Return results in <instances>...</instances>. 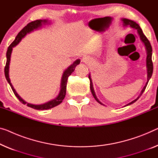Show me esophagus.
<instances>
[{
    "label": "esophagus",
    "instance_id": "obj_1",
    "mask_svg": "<svg viewBox=\"0 0 158 158\" xmlns=\"http://www.w3.org/2000/svg\"><path fill=\"white\" fill-rule=\"evenodd\" d=\"M81 62H83L84 63H86V64H88V63L90 62V59H89L88 56H84V57L82 58Z\"/></svg>",
    "mask_w": 158,
    "mask_h": 158
}]
</instances>
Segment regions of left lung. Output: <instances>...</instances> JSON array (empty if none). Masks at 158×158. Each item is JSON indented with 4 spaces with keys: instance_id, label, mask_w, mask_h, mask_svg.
Segmentation results:
<instances>
[{
    "instance_id": "obj_1",
    "label": "left lung",
    "mask_w": 158,
    "mask_h": 158,
    "mask_svg": "<svg viewBox=\"0 0 158 158\" xmlns=\"http://www.w3.org/2000/svg\"><path fill=\"white\" fill-rule=\"evenodd\" d=\"M122 23H123V27H131V28H133L134 30H137V33L138 35H139L140 37V39L141 42H143V44H144L145 46V50H146V54H147V57H146V68H147V82L146 84H145V86L143 87L142 91H141V92L140 94V95L138 96L137 98H135V100H133V102H131L130 103H128V104L125 105V106H129L132 104V103H135L136 101H137L138 98L140 97V96L142 95L143 93L144 92L145 88H146V86L148 85V81H149V80L152 77V72H153V64H152V47H151V44H150V42L147 39V37L145 36V35L143 34V30L141 29L140 27L139 26V25L137 24L135 21L133 20H129V19H127V18H121V19ZM89 80H90V89H91V94H92V95L94 96V98H95L96 102L98 103H99L100 104H102L103 106H105L103 104V103H102L100 102L99 100L98 99L97 96H96V94H95V91H94V86H93V83H92V80H91V74H89Z\"/></svg>"
}]
</instances>
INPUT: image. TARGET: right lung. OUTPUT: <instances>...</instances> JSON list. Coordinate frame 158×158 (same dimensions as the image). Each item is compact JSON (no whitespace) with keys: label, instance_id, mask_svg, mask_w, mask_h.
Here are the masks:
<instances>
[{"label":"right lung","instance_id":"1","mask_svg":"<svg viewBox=\"0 0 158 158\" xmlns=\"http://www.w3.org/2000/svg\"><path fill=\"white\" fill-rule=\"evenodd\" d=\"M50 24H51V20H48V19L37 20L28 23L26 26L23 28V29L18 34V35L15 37V40L12 42L10 45L8 47V50H7V52H6L7 60H6V67H5L4 72H5V76H6L7 81H8V84H10L13 93L15 94L16 97L18 98L19 101H20L21 103H23V104L25 105L26 104L27 106L32 108V109H36V110H48L49 109H52V108L60 104V103L62 102V101L64 98L65 95H66V89H67V83L68 77L72 74V73L74 71L75 67H76L78 64H79L80 62H81L79 59H77V60H75L71 65L69 66V67L64 70L62 74V79H61L60 92H59L57 96H56V98H53V99L49 101V102L44 103H42V104H32V103H27V102H25L24 99H23V98L18 95V94L16 92L15 89H14V87L13 86V85H12L10 77H9V65H10V56H11L12 51H13V48L14 47L17 45L19 42L21 41V40H22L27 34H29L30 32H33L34 30H37L40 29V28H41L43 25H50Z\"/></svg>","mask_w":158,"mask_h":158}]
</instances>
